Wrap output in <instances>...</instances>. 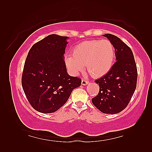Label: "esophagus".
<instances>
[{
    "mask_svg": "<svg viewBox=\"0 0 152 152\" xmlns=\"http://www.w3.org/2000/svg\"><path fill=\"white\" fill-rule=\"evenodd\" d=\"M88 81H86V80H84V79H82V85H83V86H86V85H88Z\"/></svg>",
    "mask_w": 152,
    "mask_h": 152,
    "instance_id": "obj_1",
    "label": "esophagus"
}]
</instances>
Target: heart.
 <instances>
[{
	"label": "heart",
	"instance_id": "heart-1",
	"mask_svg": "<svg viewBox=\"0 0 152 152\" xmlns=\"http://www.w3.org/2000/svg\"><path fill=\"white\" fill-rule=\"evenodd\" d=\"M115 59L114 45L108 40L84 41L74 48L72 56L64 57L66 66L74 74H78L86 66L93 78L106 75L113 66Z\"/></svg>",
	"mask_w": 152,
	"mask_h": 152
}]
</instances>
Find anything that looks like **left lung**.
Instances as JSON below:
<instances>
[{
	"mask_svg": "<svg viewBox=\"0 0 152 152\" xmlns=\"http://www.w3.org/2000/svg\"><path fill=\"white\" fill-rule=\"evenodd\" d=\"M114 45L116 62L109 72L95 80L98 95L92 103L104 114H114L127 107L136 89L137 69L133 51L120 38L111 34L103 35Z\"/></svg>",
	"mask_w": 152,
	"mask_h": 152,
	"instance_id": "obj_1",
	"label": "left lung"
}]
</instances>
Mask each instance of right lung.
<instances>
[{
    "label": "right lung",
    "instance_id": "1",
    "mask_svg": "<svg viewBox=\"0 0 152 152\" xmlns=\"http://www.w3.org/2000/svg\"><path fill=\"white\" fill-rule=\"evenodd\" d=\"M67 37L50 34L28 51L21 83L31 105L42 113H53L63 106L82 80L66 71L64 54Z\"/></svg>",
    "mask_w": 152,
    "mask_h": 152
}]
</instances>
